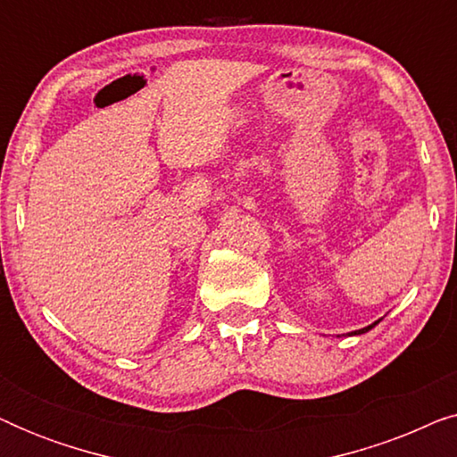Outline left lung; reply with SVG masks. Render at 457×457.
<instances>
[{
	"instance_id": "1",
	"label": "left lung",
	"mask_w": 457,
	"mask_h": 457,
	"mask_svg": "<svg viewBox=\"0 0 457 457\" xmlns=\"http://www.w3.org/2000/svg\"><path fill=\"white\" fill-rule=\"evenodd\" d=\"M377 322H380V320H377ZM377 322H374V324H370V327H366V328H361V330H355V333L353 335H361V333H366V330H370L372 327H377Z\"/></svg>"
}]
</instances>
